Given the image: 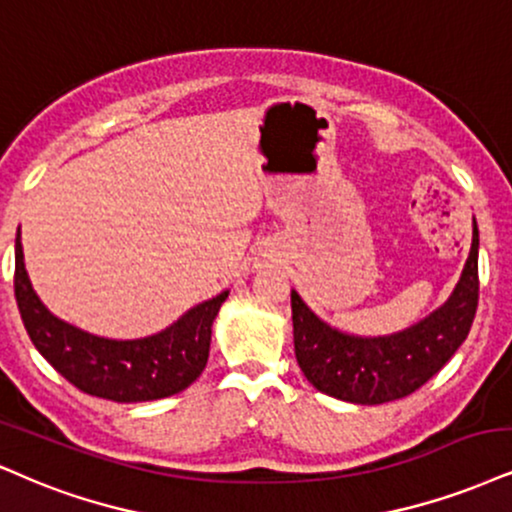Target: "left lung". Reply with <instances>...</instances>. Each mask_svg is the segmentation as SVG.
<instances>
[{
  "instance_id": "1",
  "label": "left lung",
  "mask_w": 512,
  "mask_h": 512,
  "mask_svg": "<svg viewBox=\"0 0 512 512\" xmlns=\"http://www.w3.org/2000/svg\"><path fill=\"white\" fill-rule=\"evenodd\" d=\"M479 230L456 289L418 325L389 337H353L334 330L292 292L294 353L306 380L334 399L377 406L420 389L449 363L468 337L479 299Z\"/></svg>"
}]
</instances>
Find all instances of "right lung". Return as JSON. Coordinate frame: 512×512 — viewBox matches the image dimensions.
I'll return each instance as SVG.
<instances>
[{
	"instance_id": "obj_1",
	"label": "right lung",
	"mask_w": 512,
	"mask_h": 512,
	"mask_svg": "<svg viewBox=\"0 0 512 512\" xmlns=\"http://www.w3.org/2000/svg\"><path fill=\"white\" fill-rule=\"evenodd\" d=\"M14 289L30 342L73 387L118 403L156 401L187 389L206 368L211 325L227 299L213 296L187 311L178 323L144 339L94 337L63 323L37 299L23 263L21 227L16 235Z\"/></svg>"
}]
</instances>
